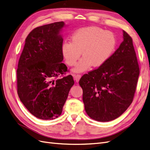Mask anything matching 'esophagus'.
Returning <instances> with one entry per match:
<instances>
[{"instance_id":"1","label":"esophagus","mask_w":150,"mask_h":150,"mask_svg":"<svg viewBox=\"0 0 150 150\" xmlns=\"http://www.w3.org/2000/svg\"><path fill=\"white\" fill-rule=\"evenodd\" d=\"M73 77H74V80L76 81V82H79V79H80V78H81V75H80V74H73Z\"/></svg>"}]
</instances>
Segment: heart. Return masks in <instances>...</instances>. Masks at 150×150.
Instances as JSON below:
<instances>
[{
    "mask_svg": "<svg viewBox=\"0 0 150 150\" xmlns=\"http://www.w3.org/2000/svg\"><path fill=\"white\" fill-rule=\"evenodd\" d=\"M117 39L112 32L98 27H88L76 30L71 37V42L62 45V53L67 65L74 66L82 52L83 58L74 69L76 72H84L91 67L102 66L115 52Z\"/></svg>",
    "mask_w": 150,
    "mask_h": 150,
    "instance_id": "heart-1",
    "label": "heart"
}]
</instances>
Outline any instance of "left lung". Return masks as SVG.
I'll use <instances>...</instances> for the list:
<instances>
[{"mask_svg": "<svg viewBox=\"0 0 150 150\" xmlns=\"http://www.w3.org/2000/svg\"><path fill=\"white\" fill-rule=\"evenodd\" d=\"M139 74L133 39L123 30V41L109 60L79 80L88 115L101 122L120 116L133 102Z\"/></svg>", "mask_w": 150, "mask_h": 150, "instance_id": "1", "label": "left lung"}]
</instances>
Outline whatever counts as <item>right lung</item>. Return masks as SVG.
<instances>
[{
  "mask_svg": "<svg viewBox=\"0 0 150 150\" xmlns=\"http://www.w3.org/2000/svg\"><path fill=\"white\" fill-rule=\"evenodd\" d=\"M64 22L38 27L25 39L17 69V94L28 110L38 118L59 116L74 84L67 67L62 63ZM56 80H55V79Z\"/></svg>",
  "mask_w": 150,
  "mask_h": 150,
  "instance_id": "right-lung-1",
  "label": "right lung"
}]
</instances>
